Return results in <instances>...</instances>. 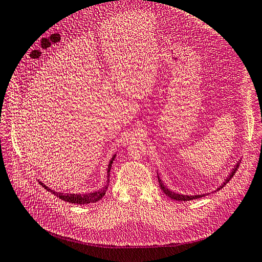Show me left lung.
<instances>
[{"mask_svg": "<svg viewBox=\"0 0 262 262\" xmlns=\"http://www.w3.org/2000/svg\"><path fill=\"white\" fill-rule=\"evenodd\" d=\"M237 167H239V164H236L235 165V167L233 168V170H232V172L230 173V176L225 179V182L220 186V187L217 188V190L220 189V188H222L223 186L229 182V180L233 177V175L235 173V171H236V169H237ZM158 182H159V186H160V188L162 189V191H164V193L167 195V196H169L170 199H172V200H176V201H191V200H196V199H201V197H203V196H205V194H202V195H183V194H178V193H175V191H172V190H170V189H168L166 186L162 184V182H161V179L159 178V176H158Z\"/></svg>", "mask_w": 262, "mask_h": 262, "instance_id": "8db88e82", "label": "left lung"}]
</instances>
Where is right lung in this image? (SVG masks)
I'll return each instance as SVG.
<instances>
[{"label": "right lung", "instance_id": "right-lung-1", "mask_svg": "<svg viewBox=\"0 0 262 262\" xmlns=\"http://www.w3.org/2000/svg\"><path fill=\"white\" fill-rule=\"evenodd\" d=\"M114 158H115V155L112 157V159H111V161H110V164H108L107 177L110 176V170H111L112 162H113ZM107 183H110V179H107L106 185L104 186V187H102L100 190H96V191H94V193H90V194H68V193L67 194H63V193H59V191H58V193H57V191L48 188L47 186L43 185L42 183H40V184H41L43 187L47 189L48 191H51V194H54L57 197H59L60 200L65 201V202H68V203H72V204H80V205H82V204H90V203H95L97 201H100L102 197L105 195V193H106V189H107V186H108Z\"/></svg>", "mask_w": 262, "mask_h": 262}]
</instances>
